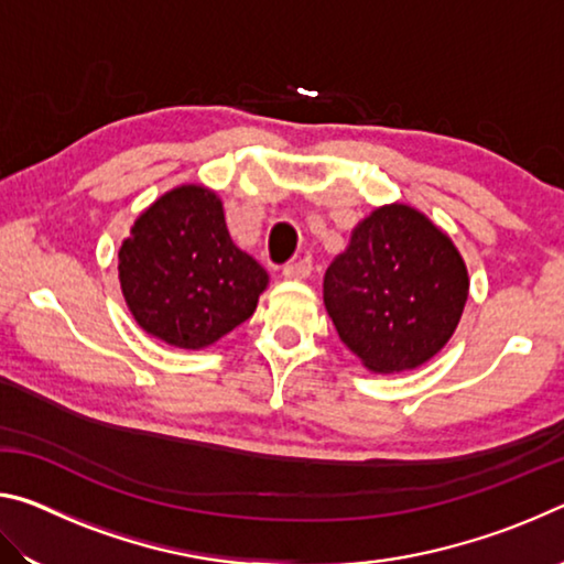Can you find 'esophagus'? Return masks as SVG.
<instances>
[{"label": "esophagus", "instance_id": "34e87169", "mask_svg": "<svg viewBox=\"0 0 564 564\" xmlns=\"http://www.w3.org/2000/svg\"><path fill=\"white\" fill-rule=\"evenodd\" d=\"M311 271H313L311 259L291 261V263L283 265V275H285V279H289V281H303V279H308Z\"/></svg>", "mask_w": 564, "mask_h": 564}]
</instances>
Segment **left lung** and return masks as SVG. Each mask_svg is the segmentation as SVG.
I'll return each instance as SVG.
<instances>
[{
	"instance_id": "8db88e82",
	"label": "left lung",
	"mask_w": 564,
	"mask_h": 564,
	"mask_svg": "<svg viewBox=\"0 0 564 564\" xmlns=\"http://www.w3.org/2000/svg\"><path fill=\"white\" fill-rule=\"evenodd\" d=\"M467 289L451 236L415 208L388 204L352 228L348 248L323 279V303L362 366L403 373L451 340Z\"/></svg>"
}]
</instances>
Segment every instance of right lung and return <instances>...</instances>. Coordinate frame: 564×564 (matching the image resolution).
Segmentation results:
<instances>
[{"instance_id":"right-lung-1","label":"right lung","mask_w":564,"mask_h":564,"mask_svg":"<svg viewBox=\"0 0 564 564\" xmlns=\"http://www.w3.org/2000/svg\"><path fill=\"white\" fill-rule=\"evenodd\" d=\"M119 281L149 336L202 350L253 316L269 273L231 241L221 198L184 184L133 221L119 248Z\"/></svg>"}]
</instances>
